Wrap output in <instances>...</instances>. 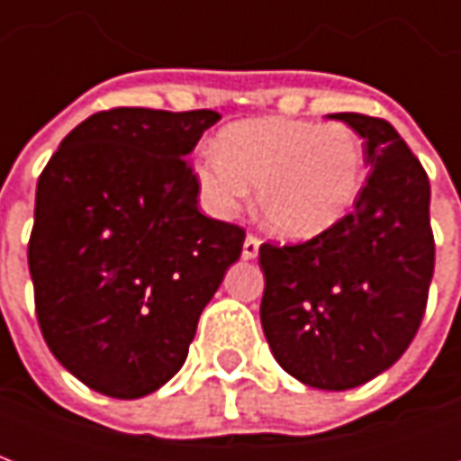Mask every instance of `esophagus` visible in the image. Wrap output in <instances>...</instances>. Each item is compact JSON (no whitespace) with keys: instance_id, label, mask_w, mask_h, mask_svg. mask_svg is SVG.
Returning a JSON list of instances; mask_svg holds the SVG:
<instances>
[{"instance_id":"obj_1","label":"esophagus","mask_w":461,"mask_h":461,"mask_svg":"<svg viewBox=\"0 0 461 461\" xmlns=\"http://www.w3.org/2000/svg\"><path fill=\"white\" fill-rule=\"evenodd\" d=\"M259 244H261L259 237L249 234V237L244 240V247H241V257H244V259H257V254H259Z\"/></svg>"}]
</instances>
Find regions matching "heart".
I'll return each mask as SVG.
<instances>
[{
    "label": "heart",
    "instance_id": "b5f03b06",
    "mask_svg": "<svg viewBox=\"0 0 461 461\" xmlns=\"http://www.w3.org/2000/svg\"><path fill=\"white\" fill-rule=\"evenodd\" d=\"M366 177L363 142L343 122L254 118L234 122L217 150L194 160V180L217 217H234L257 187L261 224L284 240H311L336 227Z\"/></svg>",
    "mask_w": 461,
    "mask_h": 461
}]
</instances>
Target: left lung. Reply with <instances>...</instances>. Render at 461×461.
<instances>
[{
	"instance_id": "left-lung-1",
	"label": "left lung",
	"mask_w": 461,
	"mask_h": 461,
	"mask_svg": "<svg viewBox=\"0 0 461 461\" xmlns=\"http://www.w3.org/2000/svg\"><path fill=\"white\" fill-rule=\"evenodd\" d=\"M370 165L353 212L303 244H261V326L279 366L319 390H348L402 356L435 271L429 180L383 118L333 113Z\"/></svg>"
}]
</instances>
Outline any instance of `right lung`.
I'll return each instance as SVG.
<instances>
[{"label": "right lung", "mask_w": 461, "mask_h": 461, "mask_svg": "<svg viewBox=\"0 0 461 461\" xmlns=\"http://www.w3.org/2000/svg\"><path fill=\"white\" fill-rule=\"evenodd\" d=\"M214 111L111 108L39 175L29 271L56 360L95 393L150 395L185 363L244 230L197 210L187 155Z\"/></svg>", "instance_id": "add662e5"}]
</instances>
